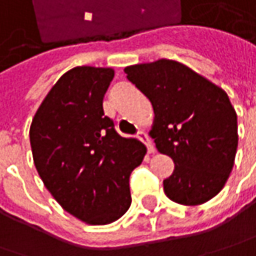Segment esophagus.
<instances>
[{
  "label": "esophagus",
  "instance_id": "obj_1",
  "mask_svg": "<svg viewBox=\"0 0 256 256\" xmlns=\"http://www.w3.org/2000/svg\"><path fill=\"white\" fill-rule=\"evenodd\" d=\"M138 139H140V140L146 144V148H148V152H149V154H155V146H154V143L150 142V139L148 138V134H146L143 130H140V132L138 133Z\"/></svg>",
  "mask_w": 256,
  "mask_h": 256
}]
</instances>
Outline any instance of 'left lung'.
<instances>
[{"label":"left lung","instance_id":"left-lung-1","mask_svg":"<svg viewBox=\"0 0 256 256\" xmlns=\"http://www.w3.org/2000/svg\"><path fill=\"white\" fill-rule=\"evenodd\" d=\"M124 72L154 107L149 136L175 164L164 180L166 197L184 206L216 197L238 149V116L224 90L171 59L132 65Z\"/></svg>","mask_w":256,"mask_h":256}]
</instances>
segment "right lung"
<instances>
[{
  "label": "right lung",
  "mask_w": 256,
  "mask_h": 256,
  "mask_svg": "<svg viewBox=\"0 0 256 256\" xmlns=\"http://www.w3.org/2000/svg\"><path fill=\"white\" fill-rule=\"evenodd\" d=\"M113 68L65 72L38 106L30 144L38 175L53 198L86 224H108L130 207L128 176L142 164L140 140L122 138L104 116Z\"/></svg>",
  "instance_id": "add662e5"
}]
</instances>
